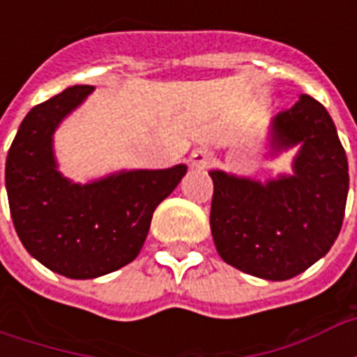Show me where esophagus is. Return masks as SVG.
<instances>
[{
	"label": "esophagus",
	"instance_id": "obj_1",
	"mask_svg": "<svg viewBox=\"0 0 357 357\" xmlns=\"http://www.w3.org/2000/svg\"><path fill=\"white\" fill-rule=\"evenodd\" d=\"M189 162H191L193 168L204 170V168H208L210 164H212V153H210L208 149H195L191 156H189Z\"/></svg>",
	"mask_w": 357,
	"mask_h": 357
}]
</instances>
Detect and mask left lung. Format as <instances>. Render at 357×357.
Wrapping results in <instances>:
<instances>
[{"instance_id": "1", "label": "left lung", "mask_w": 357, "mask_h": 357, "mask_svg": "<svg viewBox=\"0 0 357 357\" xmlns=\"http://www.w3.org/2000/svg\"><path fill=\"white\" fill-rule=\"evenodd\" d=\"M298 147L292 174L268 181L212 170L218 255L248 275L284 281L329 252L344 220L348 160L321 102L300 95L269 124V156Z\"/></svg>"}]
</instances>
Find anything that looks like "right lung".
Listing matches in <instances>:
<instances>
[{
    "label": "right lung",
    "mask_w": 357,
    "mask_h": 357,
    "mask_svg": "<svg viewBox=\"0 0 357 357\" xmlns=\"http://www.w3.org/2000/svg\"><path fill=\"white\" fill-rule=\"evenodd\" d=\"M95 88L73 86L28 112L5 162V187L20 243L59 275L95 279L135 260L153 212L187 174L122 170L89 183L59 172L53 133Z\"/></svg>",
    "instance_id": "1"
}]
</instances>
